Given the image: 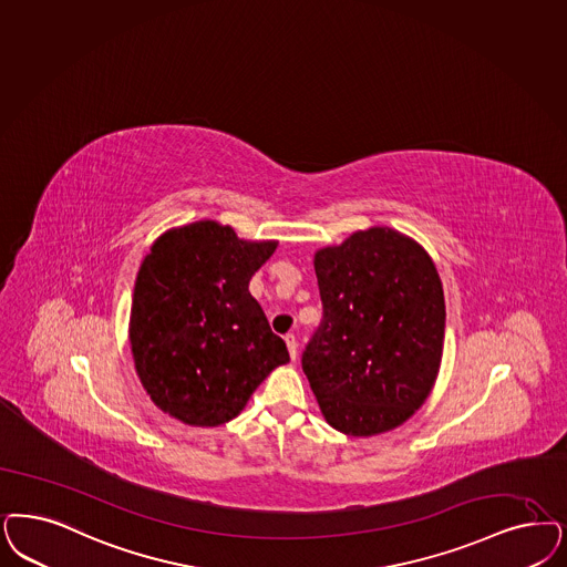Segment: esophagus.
<instances>
[{
	"label": "esophagus",
	"instance_id": "esophagus-1",
	"mask_svg": "<svg viewBox=\"0 0 567 567\" xmlns=\"http://www.w3.org/2000/svg\"><path fill=\"white\" fill-rule=\"evenodd\" d=\"M285 343H287V348H289V353H291V358H297V337H295L293 332H289V334H285Z\"/></svg>",
	"mask_w": 567,
	"mask_h": 567
}]
</instances>
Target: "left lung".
Wrapping results in <instances>:
<instances>
[{"label": "left lung", "instance_id": "obj_1", "mask_svg": "<svg viewBox=\"0 0 567 567\" xmlns=\"http://www.w3.org/2000/svg\"><path fill=\"white\" fill-rule=\"evenodd\" d=\"M322 320L301 367L332 427L393 430L427 400L442 362L446 306L430 255L371 228L313 257Z\"/></svg>", "mask_w": 567, "mask_h": 567}]
</instances>
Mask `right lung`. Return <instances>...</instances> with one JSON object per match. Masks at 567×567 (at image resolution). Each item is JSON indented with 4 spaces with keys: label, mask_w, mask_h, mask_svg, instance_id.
<instances>
[{
    "label": "right lung",
    "mask_w": 567,
    "mask_h": 567,
    "mask_svg": "<svg viewBox=\"0 0 567 567\" xmlns=\"http://www.w3.org/2000/svg\"><path fill=\"white\" fill-rule=\"evenodd\" d=\"M274 249V240H240L209 219L169 230L151 247L134 287L130 341L137 377L161 411L186 425H221L289 362L249 293Z\"/></svg>",
    "instance_id": "1"
}]
</instances>
